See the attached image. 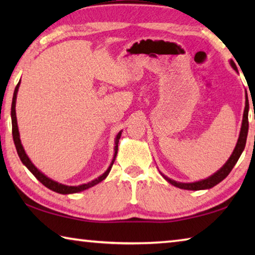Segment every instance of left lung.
I'll list each match as a JSON object with an SVG mask.
<instances>
[{
	"mask_svg": "<svg viewBox=\"0 0 255 255\" xmlns=\"http://www.w3.org/2000/svg\"><path fill=\"white\" fill-rule=\"evenodd\" d=\"M231 64L232 66L234 67V70H237L234 62H232L231 60ZM248 131H249V102L247 101V106H245V110L243 115V123H242V128H241L240 137H239V140H237L236 147L234 149V152H233V154L231 155V157L228 158V161L225 163V165H224L221 170L216 172L214 175H211L208 179L198 181V182H193V183H180V182H175V181L171 180L169 178H166V176H164V178H165V180L169 181L171 184H173L180 189H185V190H202V189H210L215 187L216 184H218L221 181H223L228 174H230V172L232 171L233 167H234L236 162L239 161L242 152H243V149L245 148V144H247Z\"/></svg>",
	"mask_w": 255,
	"mask_h": 255,
	"instance_id": "left-lung-1",
	"label": "left lung"
}]
</instances>
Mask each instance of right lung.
Instances as JSON below:
<instances>
[{"label":"right lung","mask_w":255,"mask_h":255,"mask_svg":"<svg viewBox=\"0 0 255 255\" xmlns=\"http://www.w3.org/2000/svg\"><path fill=\"white\" fill-rule=\"evenodd\" d=\"M19 85H20V82L18 84H16L15 89H14V93H13V99H12V107H11V118H12V136H13V140H14V144H15V148H16V152H18L19 157L21 159V162H22L25 166L28 167L29 171L31 172V173L36 176V178L40 181V182L47 187L50 190H53L55 192H58V193H62V195H68V193H75V192H80V191H83L85 189H89L93 187V185L98 184L99 182H101V181L105 180L107 178V175L109 174V172L112 167V164H114V161H112L111 165L109 166V169H108L105 173H103L101 176H99L98 179L91 181V182L86 183V184H82V185H77V187H70V185H65V184H60L58 182H55L49 178H47L45 174H42L41 172L37 169L36 166L33 165L30 161L29 157L27 156V154H25L24 149L22 147V145H21V140H20V137H19V130H18V124H16V117H15V99H16V93H18V89H19ZM120 136H122V131H120L117 138H116V141H115V157L116 155H117V150H118V143H119V139H120ZM114 157V159H115Z\"/></svg>","instance_id":"1"}]
</instances>
